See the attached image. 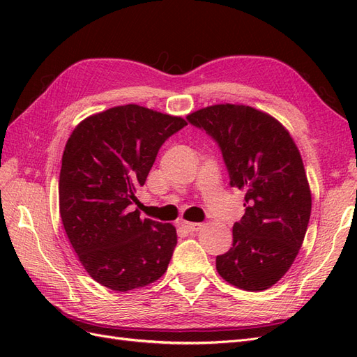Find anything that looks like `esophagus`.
<instances>
[{
  "instance_id": "obj_1",
  "label": "esophagus",
  "mask_w": 357,
  "mask_h": 357,
  "mask_svg": "<svg viewBox=\"0 0 357 357\" xmlns=\"http://www.w3.org/2000/svg\"><path fill=\"white\" fill-rule=\"evenodd\" d=\"M202 223H197V222H181V228L188 231V232H197L201 229Z\"/></svg>"
}]
</instances>
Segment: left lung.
I'll return each instance as SVG.
<instances>
[{
	"mask_svg": "<svg viewBox=\"0 0 357 357\" xmlns=\"http://www.w3.org/2000/svg\"><path fill=\"white\" fill-rule=\"evenodd\" d=\"M188 122L219 146L229 185L245 193L232 247L215 257L218 273L248 291L271 287L294 264L311 214L296 144L274 117L248 105H211L189 114Z\"/></svg>",
	"mask_w": 357,
	"mask_h": 357,
	"instance_id": "obj_1",
	"label": "left lung"
}]
</instances>
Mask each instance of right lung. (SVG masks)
<instances>
[{
	"mask_svg": "<svg viewBox=\"0 0 357 357\" xmlns=\"http://www.w3.org/2000/svg\"><path fill=\"white\" fill-rule=\"evenodd\" d=\"M185 119L128 104L75 126L62 155L59 213L82 265L100 284L126 291L167 271L176 228L139 218L144 186L159 149Z\"/></svg>",
	"mask_w": 357,
	"mask_h": 357,
	"instance_id": "right-lung-1",
	"label": "right lung"
}]
</instances>
